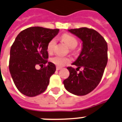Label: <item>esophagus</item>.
Returning a JSON list of instances; mask_svg holds the SVG:
<instances>
[{
    "label": "esophagus",
    "instance_id": "esophagus-1",
    "mask_svg": "<svg viewBox=\"0 0 122 122\" xmlns=\"http://www.w3.org/2000/svg\"><path fill=\"white\" fill-rule=\"evenodd\" d=\"M61 68H62L59 67V66H57V67H56V70H61Z\"/></svg>",
    "mask_w": 122,
    "mask_h": 122
}]
</instances>
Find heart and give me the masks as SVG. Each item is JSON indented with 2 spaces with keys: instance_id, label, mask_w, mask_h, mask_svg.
Returning a JSON list of instances; mask_svg holds the SVG:
<instances>
[{
  "instance_id": "b5f03b06",
  "label": "heart",
  "mask_w": 122,
  "mask_h": 122,
  "mask_svg": "<svg viewBox=\"0 0 122 122\" xmlns=\"http://www.w3.org/2000/svg\"><path fill=\"white\" fill-rule=\"evenodd\" d=\"M62 40L71 48H74L77 45V40L73 36L68 34H63L62 36ZM56 43V38H52L47 44L46 49L49 52H52L54 49L55 45ZM51 62L54 63L57 66H63L66 63H69L70 59L67 57H64L60 55H56L51 59Z\"/></svg>"
}]
</instances>
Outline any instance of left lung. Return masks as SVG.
I'll list each match as a JSON object with an SVG mask.
<instances>
[{"label":"left lung","mask_w":122,"mask_h":122,"mask_svg":"<svg viewBox=\"0 0 122 122\" xmlns=\"http://www.w3.org/2000/svg\"><path fill=\"white\" fill-rule=\"evenodd\" d=\"M82 41L79 56L72 65L82 71L77 72L70 66L69 77L64 80L66 90L72 94L82 96L92 92L102 79L107 63V44L104 38L94 29L87 27L69 29Z\"/></svg>","instance_id":"obj_1"}]
</instances>
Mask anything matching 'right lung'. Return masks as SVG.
I'll use <instances>...</instances> for the list:
<instances>
[{
  "instance_id": "add662e5",
  "label": "right lung",
  "mask_w": 122,
  "mask_h": 122,
  "mask_svg": "<svg viewBox=\"0 0 122 122\" xmlns=\"http://www.w3.org/2000/svg\"><path fill=\"white\" fill-rule=\"evenodd\" d=\"M59 30L31 27L16 36L10 50L9 68L16 87L22 94L34 97L46 90L56 70L54 63L47 61L46 46ZM37 65L41 66L40 70L36 68Z\"/></svg>"
}]
</instances>
